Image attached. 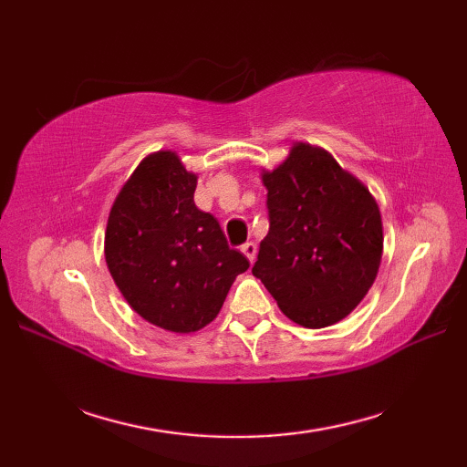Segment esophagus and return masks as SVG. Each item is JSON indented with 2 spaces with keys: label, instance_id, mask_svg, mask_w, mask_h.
Wrapping results in <instances>:
<instances>
[{
  "label": "esophagus",
  "instance_id": "obj_1",
  "mask_svg": "<svg viewBox=\"0 0 467 467\" xmlns=\"http://www.w3.org/2000/svg\"><path fill=\"white\" fill-rule=\"evenodd\" d=\"M241 251L244 253V256H246V259H249L251 263L254 261V256H256V244L254 243H244L243 246H241Z\"/></svg>",
  "mask_w": 467,
  "mask_h": 467
}]
</instances>
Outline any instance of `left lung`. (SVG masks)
I'll return each instance as SVG.
<instances>
[{"instance_id":"1","label":"left lung","mask_w":467,"mask_h":467,"mask_svg":"<svg viewBox=\"0 0 467 467\" xmlns=\"http://www.w3.org/2000/svg\"><path fill=\"white\" fill-rule=\"evenodd\" d=\"M269 234L253 275L281 311L309 329L349 315L371 289L381 263L383 226L369 191L309 144L263 176Z\"/></svg>"}]
</instances>
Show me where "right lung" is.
I'll list each match as a JSON object with an SVG mask.
<instances>
[{
	"label": "right lung",
	"instance_id": "obj_1",
	"mask_svg": "<svg viewBox=\"0 0 467 467\" xmlns=\"http://www.w3.org/2000/svg\"><path fill=\"white\" fill-rule=\"evenodd\" d=\"M196 176L174 152L150 154L118 194L106 226V263L148 323L202 329L221 311L249 261L228 246L216 218L194 204Z\"/></svg>",
	"mask_w": 467,
	"mask_h": 467
}]
</instances>
